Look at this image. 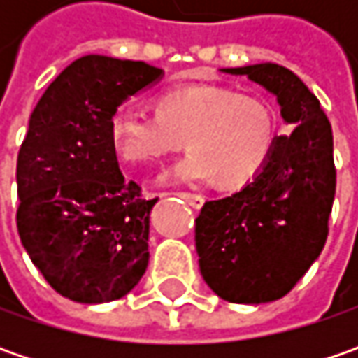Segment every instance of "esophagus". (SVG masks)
<instances>
[{"label": "esophagus", "mask_w": 358, "mask_h": 358, "mask_svg": "<svg viewBox=\"0 0 358 358\" xmlns=\"http://www.w3.org/2000/svg\"><path fill=\"white\" fill-rule=\"evenodd\" d=\"M179 195H181L193 209H201L203 203H205V197H203V195H197V193H179Z\"/></svg>", "instance_id": "1"}]
</instances>
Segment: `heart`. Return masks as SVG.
<instances>
[{
    "label": "heart",
    "instance_id": "obj_1",
    "mask_svg": "<svg viewBox=\"0 0 358 358\" xmlns=\"http://www.w3.org/2000/svg\"><path fill=\"white\" fill-rule=\"evenodd\" d=\"M111 143L129 163H151L179 149L191 151L163 173L165 183L197 185L217 181L241 189L257 181L279 141L275 107L255 95L213 83L179 85L165 91L157 113L123 103L109 123Z\"/></svg>",
    "mask_w": 358,
    "mask_h": 358
}]
</instances>
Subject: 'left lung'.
<instances>
[{"label":"left lung","mask_w":358,"mask_h":358,"mask_svg":"<svg viewBox=\"0 0 358 358\" xmlns=\"http://www.w3.org/2000/svg\"><path fill=\"white\" fill-rule=\"evenodd\" d=\"M275 95L282 123L263 175L251 185L207 201L195 219L205 282L229 303L261 305L285 296L321 255L329 233L337 173L333 131L319 99L277 63L221 69Z\"/></svg>","instance_id":"left-lung-1"}]
</instances>
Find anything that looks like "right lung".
I'll use <instances>...</instances> for the list:
<instances>
[{"instance_id": "right-lung-1", "label": "right lung", "mask_w": 358, "mask_h": 358, "mask_svg": "<svg viewBox=\"0 0 358 358\" xmlns=\"http://www.w3.org/2000/svg\"><path fill=\"white\" fill-rule=\"evenodd\" d=\"M163 76L145 62L91 53L69 63L31 111L17 155V229L45 281L76 303L117 301L147 268L157 199L121 175L109 123Z\"/></svg>"}]
</instances>
